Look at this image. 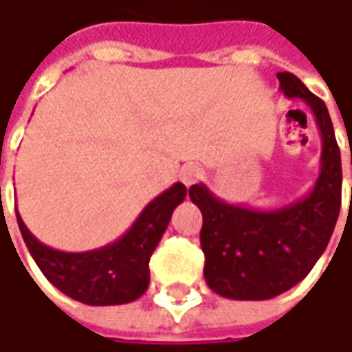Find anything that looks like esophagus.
<instances>
[{
  "mask_svg": "<svg viewBox=\"0 0 352 352\" xmlns=\"http://www.w3.org/2000/svg\"><path fill=\"white\" fill-rule=\"evenodd\" d=\"M199 178H201V168H197V166H194V164H188V166H184L182 172H180V180H182L186 186H192V184H196Z\"/></svg>",
  "mask_w": 352,
  "mask_h": 352,
  "instance_id": "esophagus-1",
  "label": "esophagus"
}]
</instances>
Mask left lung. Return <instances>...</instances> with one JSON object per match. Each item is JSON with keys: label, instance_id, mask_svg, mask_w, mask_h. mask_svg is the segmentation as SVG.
<instances>
[{"label": "left lung", "instance_id": "left-lung-1", "mask_svg": "<svg viewBox=\"0 0 352 352\" xmlns=\"http://www.w3.org/2000/svg\"><path fill=\"white\" fill-rule=\"evenodd\" d=\"M276 76L282 94L302 100L316 117L321 170L307 196L278 210L227 204L206 184L190 188V199L204 215V276L211 290L229 300H270L302 282L327 249L341 210V151L329 111L300 78Z\"/></svg>", "mask_w": 352, "mask_h": 352}]
</instances>
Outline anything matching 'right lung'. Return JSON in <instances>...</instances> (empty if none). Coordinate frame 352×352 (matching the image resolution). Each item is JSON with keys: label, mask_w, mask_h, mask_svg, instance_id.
I'll return each mask as SVG.
<instances>
[{"label": "right lung", "mask_w": 352, "mask_h": 352, "mask_svg": "<svg viewBox=\"0 0 352 352\" xmlns=\"http://www.w3.org/2000/svg\"><path fill=\"white\" fill-rule=\"evenodd\" d=\"M186 192V186L180 182L170 186L141 211L125 235L102 249L86 252L50 249L27 229L19 211L15 210V213L27 249L52 286L82 304L119 305L135 302L148 288L151 254Z\"/></svg>", "instance_id": "1"}]
</instances>
